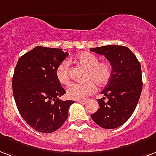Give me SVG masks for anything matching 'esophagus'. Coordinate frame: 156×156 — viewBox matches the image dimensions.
<instances>
[{"label":"esophagus","instance_id":"34e87169","mask_svg":"<svg viewBox=\"0 0 156 156\" xmlns=\"http://www.w3.org/2000/svg\"><path fill=\"white\" fill-rule=\"evenodd\" d=\"M78 101L79 103H81V104H85V103H87V101H83V100H78Z\"/></svg>","mask_w":156,"mask_h":156}]
</instances>
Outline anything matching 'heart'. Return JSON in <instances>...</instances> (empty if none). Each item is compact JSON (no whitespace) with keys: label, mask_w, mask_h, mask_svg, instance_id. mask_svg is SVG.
Instances as JSON below:
<instances>
[{"label":"heart","mask_w":156,"mask_h":156,"mask_svg":"<svg viewBox=\"0 0 156 156\" xmlns=\"http://www.w3.org/2000/svg\"><path fill=\"white\" fill-rule=\"evenodd\" d=\"M74 59L78 64L87 68L86 79L92 81L70 85L67 89V95L70 99L83 100L91 96L96 91L94 81L99 87L105 86L109 83L112 76V66L110 63L107 61L99 62V58L96 55L87 51L77 55ZM55 77L63 85L69 84V63L68 60H63L58 65L55 69Z\"/></svg>","instance_id":"1"}]
</instances>
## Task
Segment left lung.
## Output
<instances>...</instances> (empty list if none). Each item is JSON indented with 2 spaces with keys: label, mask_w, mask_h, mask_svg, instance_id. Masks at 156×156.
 Segmentation results:
<instances>
[{
  "label": "left lung",
  "mask_w": 156,
  "mask_h": 156,
  "mask_svg": "<svg viewBox=\"0 0 156 156\" xmlns=\"http://www.w3.org/2000/svg\"><path fill=\"white\" fill-rule=\"evenodd\" d=\"M90 51L105 55L112 66L111 78L101 92L108 100H97L100 108L91 117L101 128H116L127 122L138 103L142 91L141 65L126 46L109 45Z\"/></svg>",
  "instance_id": "1"
}]
</instances>
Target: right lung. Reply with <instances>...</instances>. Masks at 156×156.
I'll list each match as a JSON object with an SVG mask.
<instances>
[{
  "instance_id": "right-lung-1",
  "label": "right lung",
  "mask_w": 156,
  "mask_h": 156,
  "mask_svg": "<svg viewBox=\"0 0 156 156\" xmlns=\"http://www.w3.org/2000/svg\"><path fill=\"white\" fill-rule=\"evenodd\" d=\"M68 55L59 48L37 46L20 57L15 67L12 87L16 106L26 123L40 133L59 129L74 103L59 99L65 90L55 77V69Z\"/></svg>"
}]
</instances>
